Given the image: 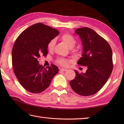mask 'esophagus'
Instances as JSON below:
<instances>
[{"instance_id":"obj_1","label":"esophagus","mask_w":124,"mask_h":124,"mask_svg":"<svg viewBox=\"0 0 124 124\" xmlns=\"http://www.w3.org/2000/svg\"><path fill=\"white\" fill-rule=\"evenodd\" d=\"M60 70L61 71H67V69H65V68H61Z\"/></svg>"}]
</instances>
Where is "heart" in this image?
<instances>
[{
  "label": "heart",
  "mask_w": 124,
  "mask_h": 124,
  "mask_svg": "<svg viewBox=\"0 0 124 124\" xmlns=\"http://www.w3.org/2000/svg\"><path fill=\"white\" fill-rule=\"evenodd\" d=\"M62 40L65 42L70 47H72L75 46L76 44V39L72 35L69 33H65L62 35L61 37ZM55 43H56V40L55 39H52L50 40L47 45V49L49 51H52L54 49ZM69 60L63 59V58H59L56 60V62L58 64L63 67L68 66L70 63Z\"/></svg>",
  "instance_id": "obj_1"
}]
</instances>
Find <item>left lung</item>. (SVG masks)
<instances>
[{
    "label": "left lung",
    "mask_w": 124,
    "mask_h": 124,
    "mask_svg": "<svg viewBox=\"0 0 124 124\" xmlns=\"http://www.w3.org/2000/svg\"><path fill=\"white\" fill-rule=\"evenodd\" d=\"M75 33L80 36L83 45L82 57L77 63L88 69L85 73L75 70L76 77L70 84L80 95H92L103 87L111 74L112 49L106 39L91 28H78Z\"/></svg>",
    "instance_id": "8db88e82"
}]
</instances>
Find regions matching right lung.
<instances>
[{"label":"right lung","mask_w":124,"mask_h":124,"mask_svg":"<svg viewBox=\"0 0 124 124\" xmlns=\"http://www.w3.org/2000/svg\"><path fill=\"white\" fill-rule=\"evenodd\" d=\"M59 31L41 23L31 25L18 36L12 49V67L14 74L24 89L39 93L48 87L59 72L56 65L46 68L39 64V58L48 54V42Z\"/></svg>","instance_id":"obj_1"}]
</instances>
